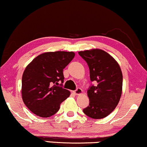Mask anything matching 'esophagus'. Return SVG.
<instances>
[{"label": "esophagus", "mask_w": 147, "mask_h": 147, "mask_svg": "<svg viewBox=\"0 0 147 147\" xmlns=\"http://www.w3.org/2000/svg\"><path fill=\"white\" fill-rule=\"evenodd\" d=\"M74 93H75L76 95L81 94H82V89H80V88H77V89H76L75 91H74Z\"/></svg>", "instance_id": "34e87169"}]
</instances>
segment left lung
<instances>
[{
	"mask_svg": "<svg viewBox=\"0 0 147 147\" xmlns=\"http://www.w3.org/2000/svg\"><path fill=\"white\" fill-rule=\"evenodd\" d=\"M89 69L91 84L87 90L89 105L83 109L84 114L94 119L109 115L120 101L122 89V74L113 57L101 49L79 51Z\"/></svg>",
	"mask_w": 147,
	"mask_h": 147,
	"instance_id": "left-lung-1",
	"label": "left lung"
}]
</instances>
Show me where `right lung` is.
I'll list each match as a JSON object with an SVG mask.
<instances>
[{
	"mask_svg": "<svg viewBox=\"0 0 147 147\" xmlns=\"http://www.w3.org/2000/svg\"><path fill=\"white\" fill-rule=\"evenodd\" d=\"M74 56L72 51L44 53L26 67L22 78V98L32 113L49 118L69 96V91L63 88V71Z\"/></svg>",
	"mask_w": 147,
	"mask_h": 147,
	"instance_id": "1",
	"label": "right lung"
}]
</instances>
